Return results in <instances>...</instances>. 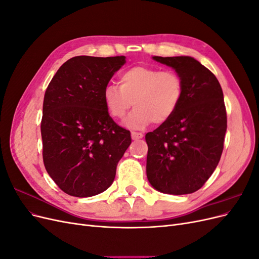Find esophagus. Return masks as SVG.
<instances>
[{"label":"esophagus","instance_id":"1","mask_svg":"<svg viewBox=\"0 0 259 259\" xmlns=\"http://www.w3.org/2000/svg\"><path fill=\"white\" fill-rule=\"evenodd\" d=\"M131 136H132V139L136 140V139L143 138V137H144V134H143V133H139V132H134V131H133V132L131 133Z\"/></svg>","mask_w":259,"mask_h":259}]
</instances>
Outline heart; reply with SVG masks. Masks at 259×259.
Listing matches in <instances>:
<instances>
[{
    "instance_id": "heart-1",
    "label": "heart",
    "mask_w": 259,
    "mask_h": 259,
    "mask_svg": "<svg viewBox=\"0 0 259 259\" xmlns=\"http://www.w3.org/2000/svg\"><path fill=\"white\" fill-rule=\"evenodd\" d=\"M103 97L108 113L117 120L123 119L134 101L136 108L125 123L142 128L171 119L184 97V81L173 70L135 66L120 74V86L107 84Z\"/></svg>"
}]
</instances>
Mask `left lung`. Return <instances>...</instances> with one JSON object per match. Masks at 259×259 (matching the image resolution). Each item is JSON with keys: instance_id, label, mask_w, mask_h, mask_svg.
<instances>
[{"instance_id": "obj_1", "label": "left lung", "mask_w": 259, "mask_h": 259, "mask_svg": "<svg viewBox=\"0 0 259 259\" xmlns=\"http://www.w3.org/2000/svg\"><path fill=\"white\" fill-rule=\"evenodd\" d=\"M153 59L183 77L184 97L171 119L146 135L147 177L163 193H192L213 174L223 153L227 112L222 86L192 57Z\"/></svg>"}]
</instances>
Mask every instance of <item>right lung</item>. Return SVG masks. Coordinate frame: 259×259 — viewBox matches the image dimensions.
Returning a JSON list of instances; mask_svg holds the SVG:
<instances>
[{
	"label": "right lung",
	"instance_id": "1",
	"mask_svg": "<svg viewBox=\"0 0 259 259\" xmlns=\"http://www.w3.org/2000/svg\"><path fill=\"white\" fill-rule=\"evenodd\" d=\"M125 56H76L54 75L43 101V162L60 189L93 197L111 186L117 162L132 143L130 132L109 115L104 89Z\"/></svg>",
	"mask_w": 259,
	"mask_h": 259
}]
</instances>
